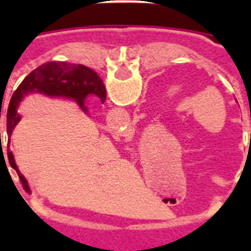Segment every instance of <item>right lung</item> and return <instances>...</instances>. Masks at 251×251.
<instances>
[{
  "mask_svg": "<svg viewBox=\"0 0 251 251\" xmlns=\"http://www.w3.org/2000/svg\"><path fill=\"white\" fill-rule=\"evenodd\" d=\"M33 92L44 94L47 96H54V98L73 99L79 104L83 110H87L84 106V100L87 96L95 95L101 100V102L105 101L106 99L105 86L102 83L101 78L92 69L87 68L84 65L69 64L64 61H53V62L43 64L25 76L11 96L7 108V124H6L9 138L11 137L15 125L21 120V116L17 113L19 102L25 96ZM7 142H10V139ZM7 149H9V143H7ZM1 153H3V151ZM7 159L10 165L17 171L23 189L29 191L27 179L18 171L11 151H7Z\"/></svg>",
  "mask_w": 251,
  "mask_h": 251,
  "instance_id": "obj_1",
  "label": "right lung"
}]
</instances>
